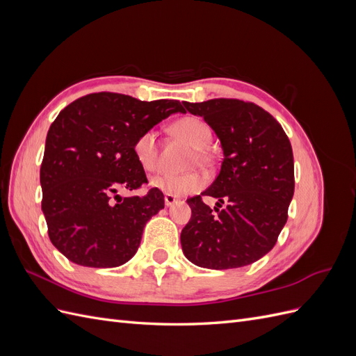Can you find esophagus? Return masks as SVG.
Masks as SVG:
<instances>
[{"label": "esophagus", "mask_w": 356, "mask_h": 356, "mask_svg": "<svg viewBox=\"0 0 356 356\" xmlns=\"http://www.w3.org/2000/svg\"><path fill=\"white\" fill-rule=\"evenodd\" d=\"M178 202V199L172 195H165V204L166 207H174V204Z\"/></svg>", "instance_id": "esophagus-1"}]
</instances>
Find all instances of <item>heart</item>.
I'll return each instance as SVG.
<instances>
[{"label": "heart", "instance_id": "1", "mask_svg": "<svg viewBox=\"0 0 356 356\" xmlns=\"http://www.w3.org/2000/svg\"><path fill=\"white\" fill-rule=\"evenodd\" d=\"M170 131L174 135L186 139V141L195 147V153L191 154L190 161L195 163L196 159L203 160L207 157V147L211 141V129L202 118L187 115L177 120L170 126ZM134 154L145 172H153L157 168L159 152H157V135L152 129L139 134L134 143ZM204 184L200 175L193 174H160L152 179V187L166 193L172 196H184L190 193L199 191Z\"/></svg>", "mask_w": 356, "mask_h": 356}]
</instances>
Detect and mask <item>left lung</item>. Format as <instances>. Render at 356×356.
<instances>
[{
  "label": "left lung",
  "instance_id": "left-lung-1",
  "mask_svg": "<svg viewBox=\"0 0 356 356\" xmlns=\"http://www.w3.org/2000/svg\"><path fill=\"white\" fill-rule=\"evenodd\" d=\"M182 104L213 129L224 153L218 177L202 193L218 198V207L212 211L201 196L187 199L191 218L181 232L182 252L215 270L252 264L275 246L288 218L294 196L289 139L276 118L252 102Z\"/></svg>",
  "mask_w": 356,
  "mask_h": 356
}]
</instances>
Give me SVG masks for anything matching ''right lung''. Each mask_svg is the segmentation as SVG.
Masks as SVG:
<instances>
[{
  "mask_svg": "<svg viewBox=\"0 0 356 356\" xmlns=\"http://www.w3.org/2000/svg\"><path fill=\"white\" fill-rule=\"evenodd\" d=\"M184 108L101 92L71 102L51 123L40 169L49 238L70 261L117 267L136 254L147 221L165 208L163 193L122 197L147 184L134 154L139 134Z\"/></svg>",
  "mask_w": 356,
  "mask_h": 356,
  "instance_id": "add662e5",
  "label": "right lung"
}]
</instances>
